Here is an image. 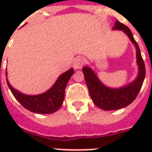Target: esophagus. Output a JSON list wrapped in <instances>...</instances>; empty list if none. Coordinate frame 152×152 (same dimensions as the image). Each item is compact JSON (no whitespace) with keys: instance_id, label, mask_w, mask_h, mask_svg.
I'll list each match as a JSON object with an SVG mask.
<instances>
[{"instance_id":"obj_1","label":"esophagus","mask_w":152,"mask_h":152,"mask_svg":"<svg viewBox=\"0 0 152 152\" xmlns=\"http://www.w3.org/2000/svg\"><path fill=\"white\" fill-rule=\"evenodd\" d=\"M84 61H83V57H77L74 61V68L76 69H80L83 67Z\"/></svg>"}]
</instances>
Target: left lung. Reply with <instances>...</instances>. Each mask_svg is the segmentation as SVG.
Wrapping results in <instances>:
<instances>
[{"mask_svg": "<svg viewBox=\"0 0 152 152\" xmlns=\"http://www.w3.org/2000/svg\"><path fill=\"white\" fill-rule=\"evenodd\" d=\"M113 29L122 30L137 48V64L139 65V75L137 80L129 85L118 89H112L104 86L98 79L94 72L88 67H83L86 83L93 102L104 110H115L127 106L137 98L145 77V64L142 58L139 46L133 38L132 32L127 26L117 20Z\"/></svg>", "mask_w": 152, "mask_h": 152, "instance_id": "8db88e82", "label": "left lung"}]
</instances>
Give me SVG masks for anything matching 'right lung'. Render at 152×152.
I'll return each mask as SVG.
<instances>
[{
    "mask_svg": "<svg viewBox=\"0 0 152 152\" xmlns=\"http://www.w3.org/2000/svg\"><path fill=\"white\" fill-rule=\"evenodd\" d=\"M73 73L74 69H71L61 74L54 85L48 91L39 95H27L22 94L15 90L10 85L7 78L6 80L14 97L25 109L34 113L48 114L56 112L63 104L65 88Z\"/></svg>",
    "mask_w": 152,
    "mask_h": 152,
    "instance_id": "obj_1",
    "label": "right lung"
}]
</instances>
